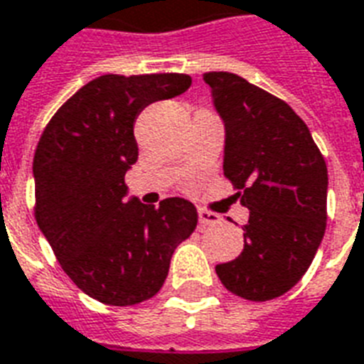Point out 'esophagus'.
<instances>
[{"instance_id": "esophagus-1", "label": "esophagus", "mask_w": 364, "mask_h": 364, "mask_svg": "<svg viewBox=\"0 0 364 364\" xmlns=\"http://www.w3.org/2000/svg\"><path fill=\"white\" fill-rule=\"evenodd\" d=\"M220 222V216L214 213H208V210H199V224L201 226H214V224H218Z\"/></svg>"}]
</instances>
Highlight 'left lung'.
<instances>
[{
  "mask_svg": "<svg viewBox=\"0 0 364 364\" xmlns=\"http://www.w3.org/2000/svg\"><path fill=\"white\" fill-rule=\"evenodd\" d=\"M203 80L226 129L224 176L250 210L243 252L216 273L245 300H273L302 279L323 241L326 163L284 100L230 72Z\"/></svg>",
  "mask_w": 364,
  "mask_h": 364,
  "instance_id": "8db88e82",
  "label": "left lung"
}]
</instances>
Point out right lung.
<instances>
[{
    "label": "right lung",
    "instance_id": "add662e5",
    "mask_svg": "<svg viewBox=\"0 0 364 364\" xmlns=\"http://www.w3.org/2000/svg\"><path fill=\"white\" fill-rule=\"evenodd\" d=\"M186 74H106L83 85L45 127L33 156L36 220L66 275L108 306L156 296L197 210L182 197L159 207L131 197L134 121L146 106L188 91Z\"/></svg>",
    "mask_w": 364,
    "mask_h": 364
}]
</instances>
